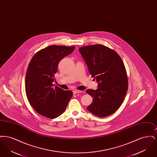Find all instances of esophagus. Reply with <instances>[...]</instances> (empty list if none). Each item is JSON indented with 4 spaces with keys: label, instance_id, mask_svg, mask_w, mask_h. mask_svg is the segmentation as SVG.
<instances>
[{
    "label": "esophagus",
    "instance_id": "34e87169",
    "mask_svg": "<svg viewBox=\"0 0 157 157\" xmlns=\"http://www.w3.org/2000/svg\"><path fill=\"white\" fill-rule=\"evenodd\" d=\"M82 90H74V94H77L78 93H82Z\"/></svg>",
    "mask_w": 157,
    "mask_h": 157
}]
</instances>
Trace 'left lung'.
Here are the masks:
<instances>
[{
	"label": "left lung",
	"mask_w": 157,
	"mask_h": 157,
	"mask_svg": "<svg viewBox=\"0 0 157 157\" xmlns=\"http://www.w3.org/2000/svg\"><path fill=\"white\" fill-rule=\"evenodd\" d=\"M90 74L98 83L97 90H87L93 98L86 109L98 117H105L118 109L127 94L128 82L124 63L115 51L102 45L80 48Z\"/></svg>",
	"instance_id": "1"
}]
</instances>
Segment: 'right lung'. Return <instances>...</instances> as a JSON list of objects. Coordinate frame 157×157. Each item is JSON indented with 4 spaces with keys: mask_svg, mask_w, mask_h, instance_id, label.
<instances>
[{
    "mask_svg": "<svg viewBox=\"0 0 157 157\" xmlns=\"http://www.w3.org/2000/svg\"><path fill=\"white\" fill-rule=\"evenodd\" d=\"M75 46L51 45L35 54L27 69L25 90L30 105L40 115L51 119L60 115L73 95L71 90H63L53 82L58 63L72 52Z\"/></svg>",
    "mask_w": 157,
    "mask_h": 157,
    "instance_id": "add662e5",
    "label": "right lung"
}]
</instances>
